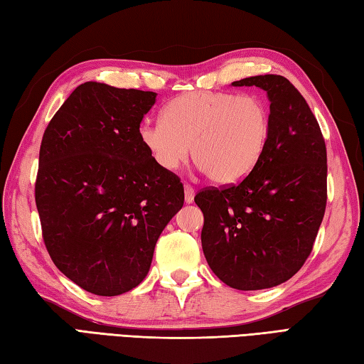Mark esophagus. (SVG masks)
<instances>
[{"label": "esophagus", "mask_w": 364, "mask_h": 364, "mask_svg": "<svg viewBox=\"0 0 364 364\" xmlns=\"http://www.w3.org/2000/svg\"><path fill=\"white\" fill-rule=\"evenodd\" d=\"M183 190H185V203H187V204L193 203V199H195V188H193L191 185L187 183L183 187Z\"/></svg>", "instance_id": "34e87169"}]
</instances>
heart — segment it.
<instances>
[{"label": "heart", "mask_w": 364, "mask_h": 364, "mask_svg": "<svg viewBox=\"0 0 364 364\" xmlns=\"http://www.w3.org/2000/svg\"><path fill=\"white\" fill-rule=\"evenodd\" d=\"M272 132L267 102L255 94L190 91L169 100L160 121L138 127L139 143L165 171L191 157L217 183L245 179L261 161Z\"/></svg>", "instance_id": "1"}]
</instances>
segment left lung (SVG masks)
<instances>
[{
  "label": "left lung",
  "mask_w": 364,
  "mask_h": 364,
  "mask_svg": "<svg viewBox=\"0 0 364 364\" xmlns=\"http://www.w3.org/2000/svg\"><path fill=\"white\" fill-rule=\"evenodd\" d=\"M232 86H257L270 100L272 132L261 161L245 179L204 188L203 251L229 287L259 291L284 283L313 251L327 205V147L306 100L281 75Z\"/></svg>",
  "instance_id": "1"
}]
</instances>
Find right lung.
Segmentation results:
<instances>
[{"label":"right lung","mask_w":364,"mask_h":364,"mask_svg":"<svg viewBox=\"0 0 364 364\" xmlns=\"http://www.w3.org/2000/svg\"><path fill=\"white\" fill-rule=\"evenodd\" d=\"M157 94L86 81L51 117L39 152L36 205L51 261L85 291H132L151 269L183 185L139 143Z\"/></svg>","instance_id":"right-lung-1"}]
</instances>
